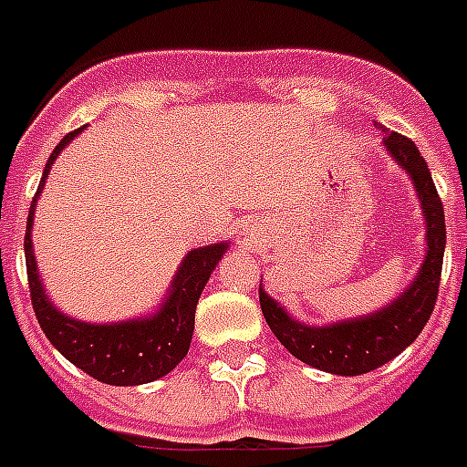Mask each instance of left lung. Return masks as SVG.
Segmentation results:
<instances>
[{"label":"left lung","mask_w":467,"mask_h":467,"mask_svg":"<svg viewBox=\"0 0 467 467\" xmlns=\"http://www.w3.org/2000/svg\"><path fill=\"white\" fill-rule=\"evenodd\" d=\"M384 146L412 180L424 215V261L410 285L377 312L324 326H309L293 319L285 306H280V302L259 285L261 312L280 345H285L299 362L340 377H359L379 369L418 338L424 324L430 321L441 280L446 225L441 199L430 168L418 146L396 131H386Z\"/></svg>","instance_id":"left-lung-1"}]
</instances>
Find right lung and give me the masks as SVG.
I'll use <instances>...</instances> for the list:
<instances>
[{
    "instance_id": "1",
    "label": "right lung",
    "mask_w": 467,
    "mask_h": 467,
    "mask_svg": "<svg viewBox=\"0 0 467 467\" xmlns=\"http://www.w3.org/2000/svg\"><path fill=\"white\" fill-rule=\"evenodd\" d=\"M81 131L83 127L67 134L62 141L57 143L43 170L40 187L33 196V203H30L24 242L30 299H33L37 324L47 336V340L69 359L71 365H76L102 384H148V381H155V379L170 374L182 359L187 358L192 333H194L196 305H199L201 293H203L211 273L218 266V261L223 259V254L227 252L230 242L192 249L182 259L180 268L170 283L168 295L162 297L153 314L115 321V324H88V321L74 319V317L59 312L45 293L43 278L37 273L30 233H33V215H36L37 199L43 194L52 162Z\"/></svg>"
}]
</instances>
